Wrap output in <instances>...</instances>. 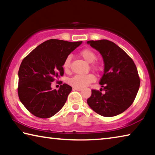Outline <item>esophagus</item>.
Masks as SVG:
<instances>
[{
  "mask_svg": "<svg viewBox=\"0 0 155 155\" xmlns=\"http://www.w3.org/2000/svg\"><path fill=\"white\" fill-rule=\"evenodd\" d=\"M73 90H74V91H81V90H82V88L73 87Z\"/></svg>",
  "mask_w": 155,
  "mask_h": 155,
  "instance_id": "1",
  "label": "esophagus"
}]
</instances>
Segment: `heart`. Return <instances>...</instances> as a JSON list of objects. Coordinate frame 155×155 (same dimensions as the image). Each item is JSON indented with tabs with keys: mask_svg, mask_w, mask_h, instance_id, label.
<instances>
[{
	"mask_svg": "<svg viewBox=\"0 0 155 155\" xmlns=\"http://www.w3.org/2000/svg\"><path fill=\"white\" fill-rule=\"evenodd\" d=\"M80 55L85 61L88 64H91L96 59V54L93 51L90 49H83L80 52ZM72 57L69 55L66 57L64 62L63 68L65 71L68 72L70 68V63H71ZM96 78L93 74H77L68 80L70 85L74 87L83 88L86 87L90 83L94 82Z\"/></svg>",
	"mask_w": 155,
	"mask_h": 155,
	"instance_id": "1",
	"label": "heart"
}]
</instances>
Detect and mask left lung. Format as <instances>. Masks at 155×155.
<instances>
[{
    "mask_svg": "<svg viewBox=\"0 0 155 155\" xmlns=\"http://www.w3.org/2000/svg\"><path fill=\"white\" fill-rule=\"evenodd\" d=\"M87 44L103 57L104 74L99 83L105 91L103 94L91 90L87 101L88 105L104 117L122 114L132 104L140 88V80L135 63L121 48L109 40H90Z\"/></svg>",
    "mask_w": 155,
    "mask_h": 155,
    "instance_id": "1",
    "label": "left lung"
}]
</instances>
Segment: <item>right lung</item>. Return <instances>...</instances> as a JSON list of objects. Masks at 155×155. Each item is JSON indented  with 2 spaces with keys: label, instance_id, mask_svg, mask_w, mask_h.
<instances>
[{
  "label": "right lung",
  "instance_id": "right-lung-1",
  "mask_svg": "<svg viewBox=\"0 0 155 155\" xmlns=\"http://www.w3.org/2000/svg\"><path fill=\"white\" fill-rule=\"evenodd\" d=\"M81 44L52 39L37 46L22 60L18 71V96L35 116L48 118L64 107L72 87L64 83L58 90H52L51 83L63 76L65 59Z\"/></svg>",
  "mask_w": 155,
  "mask_h": 155
}]
</instances>
